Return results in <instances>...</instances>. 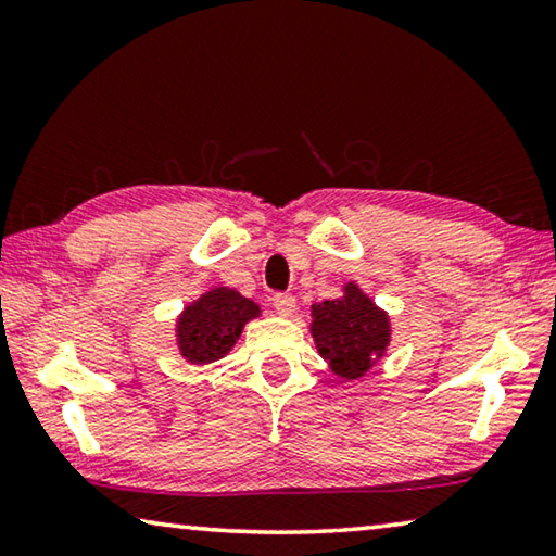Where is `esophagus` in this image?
Returning a JSON list of instances; mask_svg holds the SVG:
<instances>
[{
    "label": "esophagus",
    "instance_id": "esophagus-1",
    "mask_svg": "<svg viewBox=\"0 0 556 556\" xmlns=\"http://www.w3.org/2000/svg\"><path fill=\"white\" fill-rule=\"evenodd\" d=\"M271 306L279 316H291L296 312V299L291 294H275L271 296Z\"/></svg>",
    "mask_w": 556,
    "mask_h": 556
}]
</instances>
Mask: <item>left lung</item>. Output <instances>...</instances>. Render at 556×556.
<instances>
[{
  "label": "left lung",
  "instance_id": "obj_1",
  "mask_svg": "<svg viewBox=\"0 0 556 556\" xmlns=\"http://www.w3.org/2000/svg\"><path fill=\"white\" fill-rule=\"evenodd\" d=\"M312 336L338 378L357 380L390 345V316L348 281L341 299H328L312 306Z\"/></svg>",
  "mask_w": 556,
  "mask_h": 556
}]
</instances>
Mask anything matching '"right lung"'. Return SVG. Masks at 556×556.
I'll use <instances>...</instances> for the list:
<instances>
[{"mask_svg": "<svg viewBox=\"0 0 556 556\" xmlns=\"http://www.w3.org/2000/svg\"><path fill=\"white\" fill-rule=\"evenodd\" d=\"M260 316V306L235 289L215 287L184 308L176 321L178 351L193 365L220 361L238 343L242 328Z\"/></svg>", "mask_w": 556, "mask_h": 556, "instance_id": "obj_1", "label": "right lung"}]
</instances>
